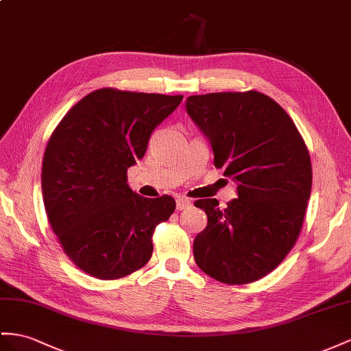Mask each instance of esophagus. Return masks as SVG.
<instances>
[{
  "instance_id": "34e87169",
  "label": "esophagus",
  "mask_w": 351,
  "mask_h": 351,
  "mask_svg": "<svg viewBox=\"0 0 351 351\" xmlns=\"http://www.w3.org/2000/svg\"><path fill=\"white\" fill-rule=\"evenodd\" d=\"M191 206H193V202L190 199H186V197H179V199L176 200L178 210H185L188 208H191Z\"/></svg>"
}]
</instances>
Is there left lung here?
Instances as JSON below:
<instances>
[{
	"label": "left lung",
	"mask_w": 351,
	"mask_h": 351,
	"mask_svg": "<svg viewBox=\"0 0 351 351\" xmlns=\"http://www.w3.org/2000/svg\"><path fill=\"white\" fill-rule=\"evenodd\" d=\"M186 114L210 142L215 166L237 182V199L195 202L208 227L194 239V259L227 285L264 277L293 247L311 193L308 149L292 119L259 92L186 97Z\"/></svg>",
	"instance_id": "left-lung-1"
}]
</instances>
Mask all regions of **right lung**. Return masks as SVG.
Returning <instances> with one entry per match:
<instances>
[{
	"label": "right lung",
	"instance_id": "add662e5",
	"mask_svg": "<svg viewBox=\"0 0 351 351\" xmlns=\"http://www.w3.org/2000/svg\"><path fill=\"white\" fill-rule=\"evenodd\" d=\"M181 101V95L99 88L53 132L43 160L44 208L65 254L84 273L114 280L149 261L152 232L176 203L132 191L125 172Z\"/></svg>",
	"mask_w": 351,
	"mask_h": 351
}]
</instances>
